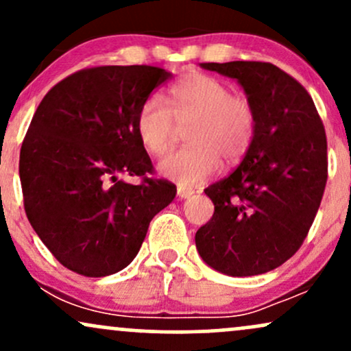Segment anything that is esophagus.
<instances>
[{
  "label": "esophagus",
  "mask_w": 351,
  "mask_h": 351,
  "mask_svg": "<svg viewBox=\"0 0 351 351\" xmlns=\"http://www.w3.org/2000/svg\"><path fill=\"white\" fill-rule=\"evenodd\" d=\"M193 195H195V191H193L191 188H184V186H178V188H176V196H178L180 199L191 198Z\"/></svg>",
  "instance_id": "34e87169"
}]
</instances>
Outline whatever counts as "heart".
<instances>
[{
	"label": "heart",
	"instance_id": "obj_1",
	"mask_svg": "<svg viewBox=\"0 0 351 351\" xmlns=\"http://www.w3.org/2000/svg\"><path fill=\"white\" fill-rule=\"evenodd\" d=\"M176 125H188L189 147L173 152L156 170L181 186L208 180L224 163H234L247 152L256 134V110L247 99L232 95L223 80L193 72L173 84L168 107L160 99H147L136 114L135 128L142 147L162 155L170 147Z\"/></svg>",
	"mask_w": 351,
	"mask_h": 351
}]
</instances>
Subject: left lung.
Returning a JSON list of instances; mask_svg holds the SVG:
<instances>
[{"label": "left lung", "mask_w": 351, "mask_h": 351, "mask_svg": "<svg viewBox=\"0 0 351 351\" xmlns=\"http://www.w3.org/2000/svg\"><path fill=\"white\" fill-rule=\"evenodd\" d=\"M234 79L256 110V134L228 178L204 189L215 215L196 232L201 259L231 277L265 274L291 259L327 183V136L308 92L269 62H204Z\"/></svg>", "instance_id": "left-lung-1"}]
</instances>
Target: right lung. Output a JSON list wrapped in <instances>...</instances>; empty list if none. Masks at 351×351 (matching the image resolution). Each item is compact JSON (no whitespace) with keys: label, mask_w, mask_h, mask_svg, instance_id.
<instances>
[{"label":"right lung","mask_w":351,"mask_h":351,"mask_svg":"<svg viewBox=\"0 0 351 351\" xmlns=\"http://www.w3.org/2000/svg\"><path fill=\"white\" fill-rule=\"evenodd\" d=\"M171 72L104 66L69 75L44 95L19 155L24 209L64 267L104 277L138 254L150 221L175 198V184L145 176L152 160L136 135L142 104Z\"/></svg>","instance_id":"add662e5"}]
</instances>
